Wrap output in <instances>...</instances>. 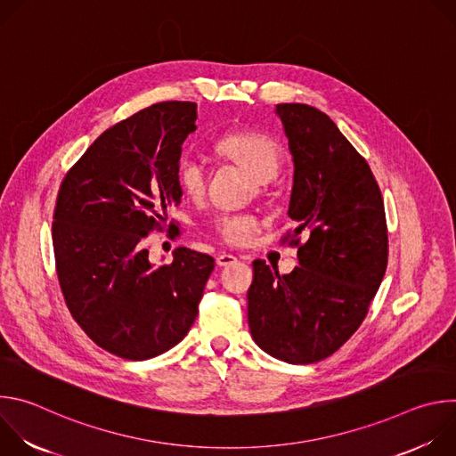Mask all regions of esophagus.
Returning a JSON list of instances; mask_svg holds the SVG:
<instances>
[{
	"label": "esophagus",
	"instance_id": "1",
	"mask_svg": "<svg viewBox=\"0 0 456 456\" xmlns=\"http://www.w3.org/2000/svg\"><path fill=\"white\" fill-rule=\"evenodd\" d=\"M234 262H238V257H236L234 254H225V252H222V254L216 256V265H218V267H227V265H231V264H234Z\"/></svg>",
	"mask_w": 456,
	"mask_h": 456
}]
</instances>
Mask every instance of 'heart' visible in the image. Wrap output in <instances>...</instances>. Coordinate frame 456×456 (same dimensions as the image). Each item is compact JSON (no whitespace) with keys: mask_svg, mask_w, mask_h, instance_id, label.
<instances>
[{"mask_svg":"<svg viewBox=\"0 0 456 456\" xmlns=\"http://www.w3.org/2000/svg\"><path fill=\"white\" fill-rule=\"evenodd\" d=\"M218 151L243 167L256 182L267 183L276 178L281 167V150L278 142L259 132H234L224 135L218 144ZM176 176L182 191L189 197H200L206 189V167L197 159L185 155L180 159ZM218 234L232 243H248L259 229V222L248 215H224L215 224Z\"/></svg>","mask_w":456,"mask_h":456,"instance_id":"1","label":"heart"}]
</instances>
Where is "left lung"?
<instances>
[{
  "instance_id": "obj_1",
  "label": "left lung",
  "mask_w": 456,
  "mask_h": 456,
  "mask_svg": "<svg viewBox=\"0 0 456 456\" xmlns=\"http://www.w3.org/2000/svg\"><path fill=\"white\" fill-rule=\"evenodd\" d=\"M294 162L289 216L305 232L299 267L252 262L247 317L254 343L290 364L339 350L361 327L387 264L380 189L336 122L308 104H278ZM297 243V241H296Z\"/></svg>"
}]
</instances>
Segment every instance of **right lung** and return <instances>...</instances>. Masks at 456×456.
Instances as JSON below:
<instances>
[{
	"label": "right lung",
	"instance_id": "obj_1",
	"mask_svg": "<svg viewBox=\"0 0 456 456\" xmlns=\"http://www.w3.org/2000/svg\"><path fill=\"white\" fill-rule=\"evenodd\" d=\"M194 122V102L141 110L106 129L57 194L52 238L64 301L90 339L122 359L144 361L178 345L215 269L209 254L187 247L155 265L144 247L180 204L176 167Z\"/></svg>",
	"mask_w": 456,
	"mask_h": 456
}]
</instances>
